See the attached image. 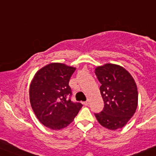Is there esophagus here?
<instances>
[{
	"label": "esophagus",
	"mask_w": 156,
	"mask_h": 156,
	"mask_svg": "<svg viewBox=\"0 0 156 156\" xmlns=\"http://www.w3.org/2000/svg\"><path fill=\"white\" fill-rule=\"evenodd\" d=\"M83 105H85V106H88L89 105V101L88 100H87V101H85V102H83Z\"/></svg>",
	"instance_id": "1"
}]
</instances>
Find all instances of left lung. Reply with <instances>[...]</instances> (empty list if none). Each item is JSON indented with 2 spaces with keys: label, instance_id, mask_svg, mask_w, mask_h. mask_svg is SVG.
Returning a JSON list of instances; mask_svg holds the SVG:
<instances>
[{
  "label": "left lung",
  "instance_id": "1",
  "mask_svg": "<svg viewBox=\"0 0 156 156\" xmlns=\"http://www.w3.org/2000/svg\"><path fill=\"white\" fill-rule=\"evenodd\" d=\"M95 73L104 101V108L95 113L99 124L111 130L121 129L136 112L138 106V90L136 82L122 66L106 63L97 66Z\"/></svg>",
  "mask_w": 156,
  "mask_h": 156
}]
</instances>
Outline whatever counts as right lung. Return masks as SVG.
<instances>
[{"mask_svg": "<svg viewBox=\"0 0 156 156\" xmlns=\"http://www.w3.org/2000/svg\"><path fill=\"white\" fill-rule=\"evenodd\" d=\"M75 69L63 63H50L39 69L30 83L31 107L41 123L51 129L67 126L83 106L69 99V82Z\"/></svg>", "mask_w": 156, "mask_h": 156, "instance_id": "right-lung-1", "label": "right lung"}]
</instances>
